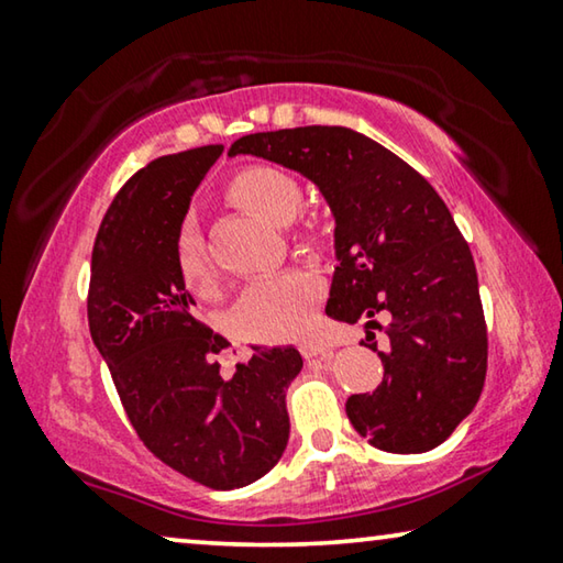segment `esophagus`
I'll list each match as a JSON object with an SVG mask.
<instances>
[{
    "label": "esophagus",
    "instance_id": "obj_1",
    "mask_svg": "<svg viewBox=\"0 0 563 563\" xmlns=\"http://www.w3.org/2000/svg\"><path fill=\"white\" fill-rule=\"evenodd\" d=\"M300 352L302 357H320V355H328L330 345L325 340H305L300 342Z\"/></svg>",
    "mask_w": 563,
    "mask_h": 563
}]
</instances>
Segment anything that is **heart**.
<instances>
[{"instance_id":"heart-1","label":"heart","mask_w":563,"mask_h":563,"mask_svg":"<svg viewBox=\"0 0 563 563\" xmlns=\"http://www.w3.org/2000/svg\"><path fill=\"white\" fill-rule=\"evenodd\" d=\"M228 201L258 216L273 225H290L295 243L318 247L328 241V231L316 221H298L302 188L298 178L275 166H247L231 178ZM174 261L180 283L194 295L208 292L213 283L208 245L196 221H184L174 243ZM320 278L312 271H285L253 283L238 302L235 320L247 338L285 340L298 335L310 320L312 305L320 298Z\"/></svg>"}]
</instances>
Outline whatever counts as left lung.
Masks as SVG:
<instances>
[{
  "instance_id": "8db88e82",
  "label": "left lung",
  "mask_w": 563,
  "mask_h": 563,
  "mask_svg": "<svg viewBox=\"0 0 563 563\" xmlns=\"http://www.w3.org/2000/svg\"><path fill=\"white\" fill-rule=\"evenodd\" d=\"M238 154L298 170L328 201L338 258L328 316L362 320L365 339L377 314L388 320V350L377 351L385 377L373 395L347 397L352 427L385 452L434 450L487 377L479 280L450 208L412 166L345 126L247 133L228 151Z\"/></svg>"
}]
</instances>
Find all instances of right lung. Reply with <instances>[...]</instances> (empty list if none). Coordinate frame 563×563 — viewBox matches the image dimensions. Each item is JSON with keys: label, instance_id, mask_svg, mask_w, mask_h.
<instances>
[{"label": "right lung", "instance_id": "obj_1", "mask_svg": "<svg viewBox=\"0 0 563 563\" xmlns=\"http://www.w3.org/2000/svg\"><path fill=\"white\" fill-rule=\"evenodd\" d=\"M223 146L161 156L133 174L91 253L89 330L133 430L170 470L211 489L245 487L288 446L285 393L302 367L295 347H253L221 375L228 340L194 318L174 243Z\"/></svg>", "mask_w": 563, "mask_h": 563}]
</instances>
